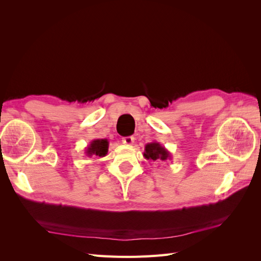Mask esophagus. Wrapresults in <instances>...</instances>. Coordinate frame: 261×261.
Returning a JSON list of instances; mask_svg holds the SVG:
<instances>
[{"label": "esophagus", "mask_w": 261, "mask_h": 261, "mask_svg": "<svg viewBox=\"0 0 261 261\" xmlns=\"http://www.w3.org/2000/svg\"><path fill=\"white\" fill-rule=\"evenodd\" d=\"M134 140H135V138H134L133 136H128V137H124V138L122 139V141H123V144H125V145H133V144H134Z\"/></svg>", "instance_id": "34e87169"}]
</instances>
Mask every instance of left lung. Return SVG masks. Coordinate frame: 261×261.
<instances>
[{
    "label": "left lung",
    "mask_w": 261,
    "mask_h": 261,
    "mask_svg": "<svg viewBox=\"0 0 261 261\" xmlns=\"http://www.w3.org/2000/svg\"><path fill=\"white\" fill-rule=\"evenodd\" d=\"M144 156L147 160L153 161H167L172 159V154L169 150L156 141L149 143L145 146Z\"/></svg>",
    "instance_id": "1"
}]
</instances>
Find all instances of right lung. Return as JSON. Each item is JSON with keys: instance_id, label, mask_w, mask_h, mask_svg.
I'll use <instances>...</instances> for the list:
<instances>
[{"instance_id": "obj_1", "label": "right lung", "mask_w": 261, "mask_h": 261, "mask_svg": "<svg viewBox=\"0 0 261 261\" xmlns=\"http://www.w3.org/2000/svg\"><path fill=\"white\" fill-rule=\"evenodd\" d=\"M109 151V141L108 139H93L91 143L86 147L85 153L87 156H100L103 158Z\"/></svg>"}]
</instances>
